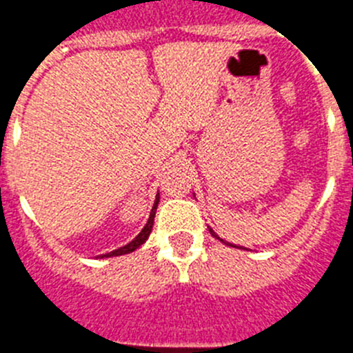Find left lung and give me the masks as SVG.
Instances as JSON below:
<instances>
[{
    "label": "left lung",
    "mask_w": 353,
    "mask_h": 353,
    "mask_svg": "<svg viewBox=\"0 0 353 353\" xmlns=\"http://www.w3.org/2000/svg\"><path fill=\"white\" fill-rule=\"evenodd\" d=\"M208 232H210V235H212V236H215V239H219L221 242H223V244H226V245H232V248H239V245H235V244H232V242H226V240H223V239H221V236L217 235V233H215L214 230H212V228H208ZM239 249H245V248H239Z\"/></svg>",
    "instance_id": "8db88e82"
}]
</instances>
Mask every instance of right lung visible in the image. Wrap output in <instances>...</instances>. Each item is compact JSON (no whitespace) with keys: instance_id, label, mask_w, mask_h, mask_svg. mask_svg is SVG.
I'll use <instances>...</instances> for the list:
<instances>
[{"instance_id":"obj_1","label":"right lung","mask_w":353,"mask_h":353,"mask_svg":"<svg viewBox=\"0 0 353 353\" xmlns=\"http://www.w3.org/2000/svg\"><path fill=\"white\" fill-rule=\"evenodd\" d=\"M157 205H159V194L155 196L154 207H152V210H150V217H148V221H146L145 228H143L141 232H139V235L136 236V239L130 240L129 244L123 245V248H118V249H114V251L105 252V254H101V256H97V258H113V256H121V254H129V252L136 251L139 245L145 244L146 240H148L150 233H152V228H154V219H155V212H157Z\"/></svg>"}]
</instances>
